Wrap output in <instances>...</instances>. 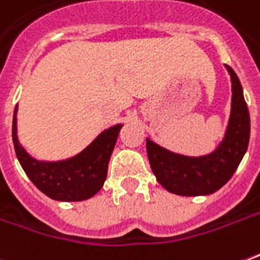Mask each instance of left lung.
Returning <instances> with one entry per match:
<instances>
[{
	"label": "left lung",
	"instance_id": "left-lung-1",
	"mask_svg": "<svg viewBox=\"0 0 260 260\" xmlns=\"http://www.w3.org/2000/svg\"><path fill=\"white\" fill-rule=\"evenodd\" d=\"M225 69L231 76V112L224 138L211 153L180 155L146 138V152L152 172L169 193L196 197L218 191L231 179L246 153L250 135L248 105L237 73L226 64Z\"/></svg>",
	"mask_w": 260,
	"mask_h": 260
}]
</instances>
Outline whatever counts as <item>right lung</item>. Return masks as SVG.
<instances>
[{
    "instance_id": "right-lung-1",
    "label": "right lung",
    "mask_w": 260,
    "mask_h": 260,
    "mask_svg": "<svg viewBox=\"0 0 260 260\" xmlns=\"http://www.w3.org/2000/svg\"><path fill=\"white\" fill-rule=\"evenodd\" d=\"M18 105L12 119V141L18 160L30 181L42 193L57 201L91 199L104 186L108 161L124 124L104 129L77 155L63 160H39L23 148L18 139Z\"/></svg>"
}]
</instances>
